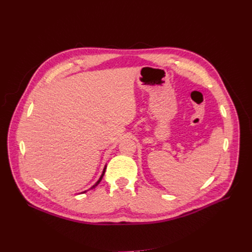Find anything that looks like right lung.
Returning <instances> with one entry per match:
<instances>
[{
  "label": "right lung",
  "instance_id": "1",
  "mask_svg": "<svg viewBox=\"0 0 252 252\" xmlns=\"http://www.w3.org/2000/svg\"><path fill=\"white\" fill-rule=\"evenodd\" d=\"M104 172H105V167H104V169H103V172H102V174H101V176H100V178H99V179H98V181H97V183H96V184H95V185H94V186H93V187H92V188H91V189H93V188H95V187H96V186H97V185H98V184H99V183H100V181H101V179H102V176H103V175H104ZM84 193H85V191H84Z\"/></svg>",
  "mask_w": 252,
  "mask_h": 252
}]
</instances>
